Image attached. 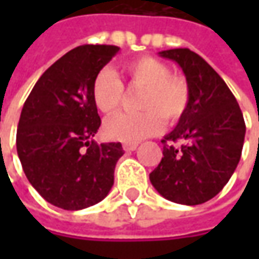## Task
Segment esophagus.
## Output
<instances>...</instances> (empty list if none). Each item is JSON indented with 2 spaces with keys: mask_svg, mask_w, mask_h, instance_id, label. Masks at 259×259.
<instances>
[{
  "mask_svg": "<svg viewBox=\"0 0 259 259\" xmlns=\"http://www.w3.org/2000/svg\"><path fill=\"white\" fill-rule=\"evenodd\" d=\"M122 147H124L125 151H134L135 148L138 147V143H124Z\"/></svg>",
  "mask_w": 259,
  "mask_h": 259,
  "instance_id": "obj_1",
  "label": "esophagus"
}]
</instances>
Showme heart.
I'll use <instances>...</instances> for the list:
<instances>
[{"label": "heart", "mask_w": 259, "mask_h": 259, "mask_svg": "<svg viewBox=\"0 0 259 259\" xmlns=\"http://www.w3.org/2000/svg\"><path fill=\"white\" fill-rule=\"evenodd\" d=\"M131 89H143L138 98V114H118L104 124L105 134L126 143L155 135L168 124L179 121L190 102V88L186 79L173 76L170 67L150 56L137 57L122 66ZM125 96L124 83L112 70L104 69L92 82V99L96 108L109 115L116 112Z\"/></svg>", "instance_id": "obj_1"}]
</instances>
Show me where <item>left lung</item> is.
I'll list each match as a JSON object with an SVG mask.
<instances>
[{
	"label": "left lung",
	"mask_w": 259,
	"mask_h": 259,
	"mask_svg": "<svg viewBox=\"0 0 259 259\" xmlns=\"http://www.w3.org/2000/svg\"><path fill=\"white\" fill-rule=\"evenodd\" d=\"M182 67L190 102L165 135L163 158L150 173L155 190L174 203L202 204L219 193L242 154L245 121L234 94L203 57L189 49L160 52ZM182 145L176 147L174 142Z\"/></svg>",
	"instance_id": "1"
}]
</instances>
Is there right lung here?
<instances>
[{
    "label": "right lung",
    "instance_id": "add662e5",
    "mask_svg": "<svg viewBox=\"0 0 259 259\" xmlns=\"http://www.w3.org/2000/svg\"><path fill=\"white\" fill-rule=\"evenodd\" d=\"M119 47L79 46L50 66L25 99L17 153L28 182L49 203L80 210L101 202L114 184L121 143L96 144L101 126L92 82Z\"/></svg>",
    "mask_w": 259,
    "mask_h": 259
}]
</instances>
